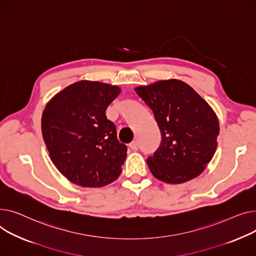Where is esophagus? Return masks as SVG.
<instances>
[{"label": "esophagus", "mask_w": 256, "mask_h": 256, "mask_svg": "<svg viewBox=\"0 0 256 256\" xmlns=\"http://www.w3.org/2000/svg\"><path fill=\"white\" fill-rule=\"evenodd\" d=\"M129 146L133 150V151H138V140H133V142L129 144Z\"/></svg>", "instance_id": "esophagus-1"}]
</instances>
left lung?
Segmentation results:
<instances>
[{
	"mask_svg": "<svg viewBox=\"0 0 256 256\" xmlns=\"http://www.w3.org/2000/svg\"><path fill=\"white\" fill-rule=\"evenodd\" d=\"M135 92L153 110L161 132L154 156L146 159L153 176L181 184L200 176L217 148L219 122L211 106L182 80H159Z\"/></svg>",
	"mask_w": 256,
	"mask_h": 256,
	"instance_id": "1",
	"label": "left lung"
}]
</instances>
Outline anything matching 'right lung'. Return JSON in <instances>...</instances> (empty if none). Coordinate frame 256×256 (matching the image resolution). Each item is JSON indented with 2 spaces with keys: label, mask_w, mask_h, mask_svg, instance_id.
Masks as SVG:
<instances>
[{
  "label": "right lung",
  "mask_w": 256,
  "mask_h": 256,
  "mask_svg": "<svg viewBox=\"0 0 256 256\" xmlns=\"http://www.w3.org/2000/svg\"><path fill=\"white\" fill-rule=\"evenodd\" d=\"M121 88L80 80L65 88L45 106L41 128L56 168L82 187H103L122 172L127 146L105 116Z\"/></svg>",
  "instance_id": "add662e5"
}]
</instances>
